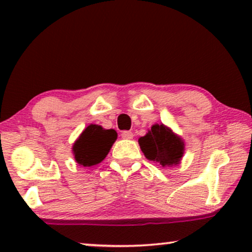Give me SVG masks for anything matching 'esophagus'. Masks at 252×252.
I'll return each instance as SVG.
<instances>
[{
  "label": "esophagus",
  "mask_w": 252,
  "mask_h": 252,
  "mask_svg": "<svg viewBox=\"0 0 252 252\" xmlns=\"http://www.w3.org/2000/svg\"><path fill=\"white\" fill-rule=\"evenodd\" d=\"M122 137L126 140H130V139H133V133L129 132V130H124V132L122 133Z\"/></svg>",
  "instance_id": "34e87169"
}]
</instances>
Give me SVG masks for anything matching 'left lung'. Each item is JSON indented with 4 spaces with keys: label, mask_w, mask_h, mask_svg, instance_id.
<instances>
[{
    "label": "left lung",
    "mask_w": 252,
    "mask_h": 252,
    "mask_svg": "<svg viewBox=\"0 0 252 252\" xmlns=\"http://www.w3.org/2000/svg\"><path fill=\"white\" fill-rule=\"evenodd\" d=\"M139 144L148 159L163 166L179 164L185 150L184 141L163 124L151 127L147 135L140 137Z\"/></svg>",
    "instance_id": "1"
}]
</instances>
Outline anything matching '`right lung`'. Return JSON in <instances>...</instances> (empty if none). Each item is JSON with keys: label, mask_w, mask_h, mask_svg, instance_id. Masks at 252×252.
Masks as SVG:
<instances>
[{"label": "right lung", "mask_w": 252, "mask_h": 252, "mask_svg": "<svg viewBox=\"0 0 252 252\" xmlns=\"http://www.w3.org/2000/svg\"><path fill=\"white\" fill-rule=\"evenodd\" d=\"M116 139L115 129H104L98 125H89L73 144L75 160L78 164L88 167L101 163Z\"/></svg>", "instance_id": "right-lung-1"}]
</instances>
